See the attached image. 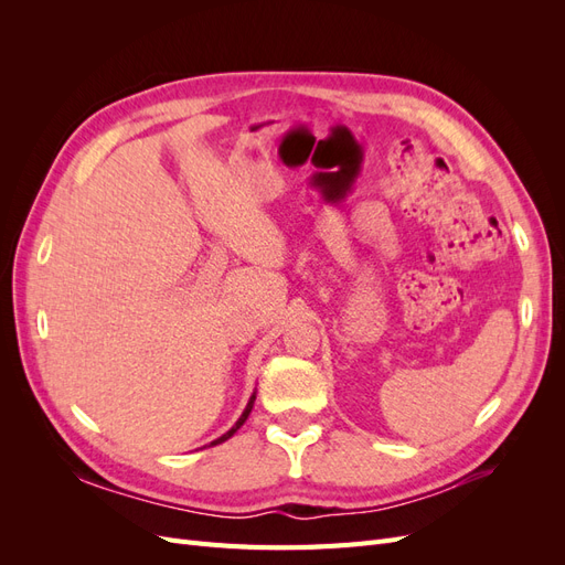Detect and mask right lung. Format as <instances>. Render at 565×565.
Listing matches in <instances>:
<instances>
[{"label": "right lung", "mask_w": 565, "mask_h": 565, "mask_svg": "<svg viewBox=\"0 0 565 565\" xmlns=\"http://www.w3.org/2000/svg\"><path fill=\"white\" fill-rule=\"evenodd\" d=\"M254 398H256V393H252V398H249V403H247V407H245V413H243V417L235 422V426H233V429H231L228 434H224V436H221V438H216V440L212 443V446H218V443H224V440H228V438H231V436H233V434H235L237 429H241V426L245 424V419H247V417H249V413H252V407H254Z\"/></svg>", "instance_id": "add662e5"}]
</instances>
